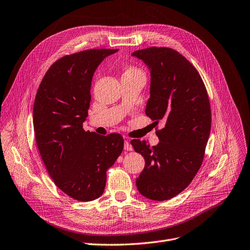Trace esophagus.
<instances>
[{
	"mask_svg": "<svg viewBox=\"0 0 250 250\" xmlns=\"http://www.w3.org/2000/svg\"><path fill=\"white\" fill-rule=\"evenodd\" d=\"M124 148L126 149V151H132V149H133L132 145L130 144V142L127 141V139L124 142Z\"/></svg>",
	"mask_w": 250,
	"mask_h": 250,
	"instance_id": "obj_1",
	"label": "esophagus"
}]
</instances>
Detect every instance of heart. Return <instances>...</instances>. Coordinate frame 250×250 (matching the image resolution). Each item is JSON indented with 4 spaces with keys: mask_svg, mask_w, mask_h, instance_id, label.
<instances>
[{
    "mask_svg": "<svg viewBox=\"0 0 250 250\" xmlns=\"http://www.w3.org/2000/svg\"><path fill=\"white\" fill-rule=\"evenodd\" d=\"M125 78H146L142 68L133 64H125L122 68V79Z\"/></svg>",
    "mask_w": 250,
    "mask_h": 250,
    "instance_id": "obj_1",
    "label": "heart"
}]
</instances>
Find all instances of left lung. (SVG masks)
<instances>
[{"instance_id":"8db88e82","label":"left lung","mask_w":250,"mask_h":250,"mask_svg":"<svg viewBox=\"0 0 250 250\" xmlns=\"http://www.w3.org/2000/svg\"><path fill=\"white\" fill-rule=\"evenodd\" d=\"M151 69V97L146 114L160 143L151 146L132 139L146 160L136 179L138 192L157 201L171 199L191 184L200 169L211 128V109L203 80L196 67L176 50L149 47L133 52Z\"/></svg>"}]
</instances>
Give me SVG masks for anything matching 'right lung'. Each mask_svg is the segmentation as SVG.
I'll use <instances>...</instances> for the list:
<instances>
[{"label": "right lung", "mask_w": 250, "mask_h": 250, "mask_svg": "<svg viewBox=\"0 0 250 250\" xmlns=\"http://www.w3.org/2000/svg\"><path fill=\"white\" fill-rule=\"evenodd\" d=\"M118 49H88L62 56L49 67L36 94L33 121L40 155L54 184L78 201L104 194L106 170L121 155V134L85 131L92 76Z\"/></svg>", "instance_id": "right-lung-1"}]
</instances>
